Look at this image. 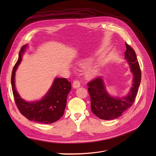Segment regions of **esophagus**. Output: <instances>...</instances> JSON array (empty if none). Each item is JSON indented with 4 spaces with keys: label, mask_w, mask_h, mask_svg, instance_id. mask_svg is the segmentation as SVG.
Segmentation results:
<instances>
[{
    "label": "esophagus",
    "mask_w": 156,
    "mask_h": 156,
    "mask_svg": "<svg viewBox=\"0 0 156 156\" xmlns=\"http://www.w3.org/2000/svg\"><path fill=\"white\" fill-rule=\"evenodd\" d=\"M80 86V82L78 80H75L73 83V87L74 88H78Z\"/></svg>",
    "instance_id": "esophagus-1"
}]
</instances>
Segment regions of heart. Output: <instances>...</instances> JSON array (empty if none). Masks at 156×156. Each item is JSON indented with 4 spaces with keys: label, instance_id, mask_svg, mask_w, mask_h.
Listing matches in <instances>:
<instances>
[{
    "label": "heart",
    "instance_id": "heart-1",
    "mask_svg": "<svg viewBox=\"0 0 156 156\" xmlns=\"http://www.w3.org/2000/svg\"><path fill=\"white\" fill-rule=\"evenodd\" d=\"M98 72V69L96 67V66H90V67L87 69V76L90 77H93L97 75Z\"/></svg>",
    "mask_w": 156,
    "mask_h": 156
}]
</instances>
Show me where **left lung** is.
<instances>
[{"instance_id":"left-lung-1","label":"left lung","mask_w":156,"mask_h":156,"mask_svg":"<svg viewBox=\"0 0 156 156\" xmlns=\"http://www.w3.org/2000/svg\"><path fill=\"white\" fill-rule=\"evenodd\" d=\"M126 50L125 58L133 74V84L128 94L123 98H114L106 91L104 80L98 77L87 83V90L91 98V108L94 114L102 120H112L121 116L133 105L140 87L141 73L140 66L133 49L125 42Z\"/></svg>"}]
</instances>
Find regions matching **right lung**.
I'll use <instances>...</instances> for the list:
<instances>
[{
    "label": "right lung",
    "instance_id": "right-lung-1",
    "mask_svg": "<svg viewBox=\"0 0 156 156\" xmlns=\"http://www.w3.org/2000/svg\"><path fill=\"white\" fill-rule=\"evenodd\" d=\"M27 47V44L21 48L12 73L11 83L15 102L20 113L29 120L45 124L54 123L64 114L67 96L72 89L71 83L66 78H56L49 91L41 100L27 102L21 98L16 90L15 75Z\"/></svg>",
    "mask_w": 156,
    "mask_h": 156
}]
</instances>
